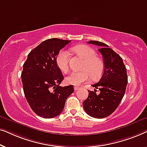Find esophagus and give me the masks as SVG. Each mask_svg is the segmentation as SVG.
Here are the masks:
<instances>
[{
  "mask_svg": "<svg viewBox=\"0 0 147 147\" xmlns=\"http://www.w3.org/2000/svg\"><path fill=\"white\" fill-rule=\"evenodd\" d=\"M79 89H80V87H78V86H75V87H74V90H75V91Z\"/></svg>",
  "mask_w": 147,
  "mask_h": 147,
  "instance_id": "34e87169",
  "label": "esophagus"
}]
</instances>
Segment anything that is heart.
Returning <instances> with one entry per match:
<instances>
[{
	"label": "heart",
	"mask_w": 147,
	"mask_h": 147,
	"mask_svg": "<svg viewBox=\"0 0 147 147\" xmlns=\"http://www.w3.org/2000/svg\"><path fill=\"white\" fill-rule=\"evenodd\" d=\"M74 50L86 60L82 71H74L65 78L67 84L80 86L90 80H97L102 76L104 71V63L100 58L96 57V53L93 49L86 45H78ZM56 64L61 71L66 73L69 69V53L67 50L62 49L56 57Z\"/></svg>",
	"instance_id": "obj_1"
}]
</instances>
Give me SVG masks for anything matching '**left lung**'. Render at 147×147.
Instances as JSON below:
<instances>
[{"label":"left lung","instance_id":"1","mask_svg":"<svg viewBox=\"0 0 147 147\" xmlns=\"http://www.w3.org/2000/svg\"><path fill=\"white\" fill-rule=\"evenodd\" d=\"M88 43L100 47L98 51L103 57L104 70L100 81L92 85L100 90V94L96 93V90L94 92L89 90L83 106L88 115L103 118L113 113L121 102L128 83L127 73L122 57L109 46L98 41Z\"/></svg>","mask_w":147,"mask_h":147}]
</instances>
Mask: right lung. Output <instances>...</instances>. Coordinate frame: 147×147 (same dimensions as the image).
Masks as SVG:
<instances>
[{
  "instance_id": "1",
  "label": "right lung",
  "mask_w": 147,
  "mask_h": 147,
  "mask_svg": "<svg viewBox=\"0 0 147 147\" xmlns=\"http://www.w3.org/2000/svg\"><path fill=\"white\" fill-rule=\"evenodd\" d=\"M70 41L57 38L45 40L31 50L23 64L24 94L33 111L41 117L51 118L61 114L74 91L73 85L59 86L63 76L56 64L58 53Z\"/></svg>"
}]
</instances>
